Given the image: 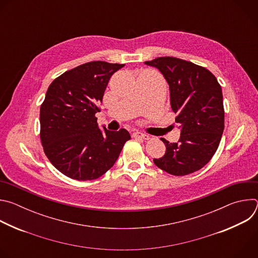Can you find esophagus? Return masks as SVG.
Segmentation results:
<instances>
[{"label": "esophagus", "mask_w": 258, "mask_h": 258, "mask_svg": "<svg viewBox=\"0 0 258 258\" xmlns=\"http://www.w3.org/2000/svg\"><path fill=\"white\" fill-rule=\"evenodd\" d=\"M134 138L143 139V140H149V136H148V135L143 134V133H141V132H136V133H134Z\"/></svg>", "instance_id": "obj_1"}]
</instances>
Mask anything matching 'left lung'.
Here are the masks:
<instances>
[{"label": "left lung", "instance_id": "left-lung-1", "mask_svg": "<svg viewBox=\"0 0 258 258\" xmlns=\"http://www.w3.org/2000/svg\"><path fill=\"white\" fill-rule=\"evenodd\" d=\"M145 64L158 68L166 80L175 122L181 127L177 143L161 138L166 152L153 161L172 175L195 172L210 161L224 133L222 87L208 69L190 61L158 57Z\"/></svg>", "mask_w": 258, "mask_h": 258}]
</instances>
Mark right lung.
<instances>
[{"instance_id": "obj_1", "label": "right lung", "mask_w": 258, "mask_h": 258, "mask_svg": "<svg viewBox=\"0 0 258 258\" xmlns=\"http://www.w3.org/2000/svg\"><path fill=\"white\" fill-rule=\"evenodd\" d=\"M124 64L92 61L65 71L49 86L41 105V142L50 162L66 176L92 180L117 160L130 133L103 134L95 114L100 111L108 82Z\"/></svg>"}]
</instances>
